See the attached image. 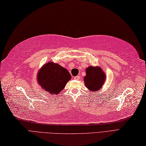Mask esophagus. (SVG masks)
<instances>
[{
  "instance_id": "34e87169",
  "label": "esophagus",
  "mask_w": 146,
  "mask_h": 146,
  "mask_svg": "<svg viewBox=\"0 0 146 146\" xmlns=\"http://www.w3.org/2000/svg\"><path fill=\"white\" fill-rule=\"evenodd\" d=\"M79 79H80V76H77L74 77V79H75V80H79Z\"/></svg>"
}]
</instances>
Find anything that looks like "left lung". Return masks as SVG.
I'll use <instances>...</instances> for the list:
<instances>
[{"label":"left lung","mask_w":146,"mask_h":146,"mask_svg":"<svg viewBox=\"0 0 146 146\" xmlns=\"http://www.w3.org/2000/svg\"><path fill=\"white\" fill-rule=\"evenodd\" d=\"M86 76L84 81L90 91L97 92L102 88L106 80V74L100 67L90 66L86 68Z\"/></svg>","instance_id":"8db88e82"}]
</instances>
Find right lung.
<instances>
[{
  "label": "right lung",
  "mask_w": 146,
  "mask_h": 146,
  "mask_svg": "<svg viewBox=\"0 0 146 146\" xmlns=\"http://www.w3.org/2000/svg\"><path fill=\"white\" fill-rule=\"evenodd\" d=\"M71 78L66 68L53 62L45 64L37 74V81L41 88L52 95H58Z\"/></svg>",
  "instance_id": "obj_1"
}]
</instances>
